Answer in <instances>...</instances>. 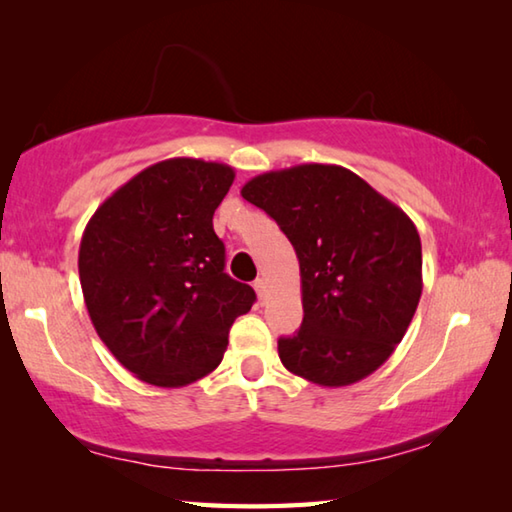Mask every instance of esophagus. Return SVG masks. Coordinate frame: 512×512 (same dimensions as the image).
<instances>
[{
	"mask_svg": "<svg viewBox=\"0 0 512 512\" xmlns=\"http://www.w3.org/2000/svg\"><path fill=\"white\" fill-rule=\"evenodd\" d=\"M253 287L257 291L259 300H264V296H266V280H264V277H257V280L253 282Z\"/></svg>",
	"mask_w": 512,
	"mask_h": 512,
	"instance_id": "obj_1",
	"label": "esophagus"
}]
</instances>
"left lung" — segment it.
Returning <instances> with one entry per match:
<instances>
[{
  "label": "left lung",
  "mask_w": 512,
  "mask_h": 512,
  "mask_svg": "<svg viewBox=\"0 0 512 512\" xmlns=\"http://www.w3.org/2000/svg\"><path fill=\"white\" fill-rule=\"evenodd\" d=\"M289 237L300 262L298 334L282 336L284 368L318 386H350L402 341L422 296L413 221L336 164L268 171L241 187Z\"/></svg>",
  "instance_id": "obj_1"
}]
</instances>
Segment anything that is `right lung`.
I'll return each mask as SVG.
<instances>
[{"instance_id": "right-lung-1", "label": "right lung", "mask_w": 512, "mask_h": 512, "mask_svg": "<svg viewBox=\"0 0 512 512\" xmlns=\"http://www.w3.org/2000/svg\"><path fill=\"white\" fill-rule=\"evenodd\" d=\"M228 164L171 158L108 196L85 225L79 275L99 339L137 379L180 388L219 366L255 291L223 271L212 216Z\"/></svg>"}]
</instances>
